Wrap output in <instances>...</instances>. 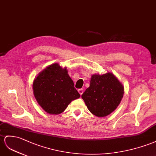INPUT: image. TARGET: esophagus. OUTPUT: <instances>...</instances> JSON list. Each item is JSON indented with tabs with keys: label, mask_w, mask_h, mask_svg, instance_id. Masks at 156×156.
Instances as JSON below:
<instances>
[{
	"label": "esophagus",
	"mask_w": 156,
	"mask_h": 156,
	"mask_svg": "<svg viewBox=\"0 0 156 156\" xmlns=\"http://www.w3.org/2000/svg\"><path fill=\"white\" fill-rule=\"evenodd\" d=\"M78 93L80 94V95H82V94H83V89H82V88H80V89H78Z\"/></svg>",
	"instance_id": "34e87169"
}]
</instances>
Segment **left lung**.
Returning <instances> with one entry per match:
<instances>
[{"instance_id": "obj_1", "label": "left lung", "mask_w": 156, "mask_h": 156, "mask_svg": "<svg viewBox=\"0 0 156 156\" xmlns=\"http://www.w3.org/2000/svg\"><path fill=\"white\" fill-rule=\"evenodd\" d=\"M124 94V87L111 73L102 75L93 74L90 87L82 98L90 112L98 117L111 114L117 109Z\"/></svg>"}]
</instances>
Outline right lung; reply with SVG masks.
Returning a JSON list of instances; mask_svg holds the SVG:
<instances>
[{"mask_svg":"<svg viewBox=\"0 0 156 156\" xmlns=\"http://www.w3.org/2000/svg\"><path fill=\"white\" fill-rule=\"evenodd\" d=\"M34 96L43 110L51 115L62 113L72 101L80 98L66 67L52 64L38 74L33 83Z\"/></svg>","mask_w":156,"mask_h":156,"instance_id":"right-lung-1","label":"right lung"}]
</instances>
